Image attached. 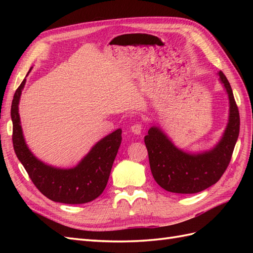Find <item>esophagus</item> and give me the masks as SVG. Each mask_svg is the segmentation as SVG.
Instances as JSON below:
<instances>
[{"label":"esophagus","instance_id":"1","mask_svg":"<svg viewBox=\"0 0 253 253\" xmlns=\"http://www.w3.org/2000/svg\"><path fill=\"white\" fill-rule=\"evenodd\" d=\"M130 130H131V132L135 133V135H140L142 131V125L140 123H137V124H135V125H132L130 127Z\"/></svg>","mask_w":253,"mask_h":253}]
</instances>
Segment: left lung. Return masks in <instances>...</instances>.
Masks as SVG:
<instances>
[{"instance_id": "1", "label": "left lung", "mask_w": 253, "mask_h": 253, "mask_svg": "<svg viewBox=\"0 0 253 253\" xmlns=\"http://www.w3.org/2000/svg\"><path fill=\"white\" fill-rule=\"evenodd\" d=\"M218 78L228 95L229 114L223 136L214 148L198 153L184 151L155 125L144 137L153 178L166 191L200 192L216 184L227 169L238 139L240 118L226 76L219 72Z\"/></svg>"}]
</instances>
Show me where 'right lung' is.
I'll return each mask as SVG.
<instances>
[{"label": "right lung", "mask_w": 253, "mask_h": 253, "mask_svg": "<svg viewBox=\"0 0 253 253\" xmlns=\"http://www.w3.org/2000/svg\"><path fill=\"white\" fill-rule=\"evenodd\" d=\"M30 71L31 68L28 74ZM25 84L26 78L16 90L10 109L13 146L20 163L35 186L50 200L66 204H82L94 200L106 187L113 162L122 142V129L118 128L102 138L75 168L60 169L47 165L35 157L23 135L18 105Z\"/></svg>", "instance_id": "1"}]
</instances>
